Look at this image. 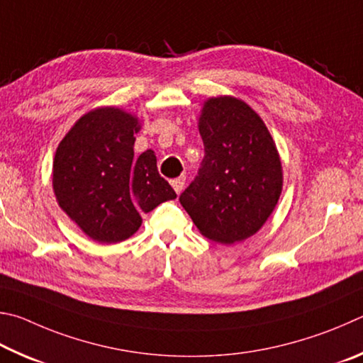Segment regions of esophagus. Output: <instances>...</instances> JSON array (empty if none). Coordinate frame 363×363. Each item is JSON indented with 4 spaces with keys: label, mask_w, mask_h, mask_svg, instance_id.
Here are the masks:
<instances>
[{
    "label": "esophagus",
    "mask_w": 363,
    "mask_h": 363,
    "mask_svg": "<svg viewBox=\"0 0 363 363\" xmlns=\"http://www.w3.org/2000/svg\"><path fill=\"white\" fill-rule=\"evenodd\" d=\"M185 182H186V177H185V175H182V177L175 178V180H172V186H174L177 194H180V193L183 191V186H185Z\"/></svg>",
    "instance_id": "esophagus-1"
}]
</instances>
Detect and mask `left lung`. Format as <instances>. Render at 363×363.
<instances>
[{"mask_svg":"<svg viewBox=\"0 0 363 363\" xmlns=\"http://www.w3.org/2000/svg\"><path fill=\"white\" fill-rule=\"evenodd\" d=\"M201 169L180 204L202 236L218 244L255 234L282 193V164L263 119L236 97L208 99L199 116Z\"/></svg>","mask_w":363,"mask_h":363,"instance_id":"1","label":"left lung"}]
</instances>
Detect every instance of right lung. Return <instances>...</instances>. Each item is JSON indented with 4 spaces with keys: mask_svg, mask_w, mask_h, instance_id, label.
<instances>
[{
    "mask_svg": "<svg viewBox=\"0 0 363 363\" xmlns=\"http://www.w3.org/2000/svg\"><path fill=\"white\" fill-rule=\"evenodd\" d=\"M140 123L114 106L76 121L55 151L52 186L63 212L100 244L125 240L151 212L177 194L159 175L155 151L133 159Z\"/></svg>",
    "mask_w": 363,
    "mask_h": 363,
    "instance_id": "1",
    "label": "right lung"
}]
</instances>
